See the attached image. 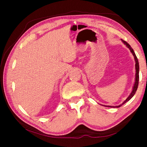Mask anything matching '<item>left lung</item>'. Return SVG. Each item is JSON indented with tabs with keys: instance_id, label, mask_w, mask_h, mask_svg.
<instances>
[{
	"instance_id": "8db88e82",
	"label": "left lung",
	"mask_w": 147,
	"mask_h": 147,
	"mask_svg": "<svg viewBox=\"0 0 147 147\" xmlns=\"http://www.w3.org/2000/svg\"><path fill=\"white\" fill-rule=\"evenodd\" d=\"M122 41L123 42V43L126 45V47H128V48H129V49L130 50L131 53H132V54L134 56V58H135V60H136V82H135V84H134V88H133V90H132V92H131V94H130V96H128V97L126 98V100H124V102L122 104V105L123 104H124V103H126V102H128L129 100H130V99L133 97V96L135 94L136 92L137 91V89H138V84H139V62H138V58H137V56L136 55L135 53H134V50L133 49L131 48V46L129 45L127 42L124 41L123 39H121ZM121 105L120 106H116V108H119V107H120ZM109 107H112V106H109Z\"/></svg>"
}]
</instances>
